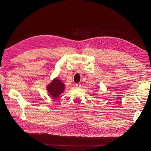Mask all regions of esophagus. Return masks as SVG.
Wrapping results in <instances>:
<instances>
[{
    "instance_id": "1",
    "label": "esophagus",
    "mask_w": 151,
    "mask_h": 151,
    "mask_svg": "<svg viewBox=\"0 0 151 151\" xmlns=\"http://www.w3.org/2000/svg\"><path fill=\"white\" fill-rule=\"evenodd\" d=\"M76 87L78 88H81L82 87V85L80 83H78L76 84Z\"/></svg>"
}]
</instances>
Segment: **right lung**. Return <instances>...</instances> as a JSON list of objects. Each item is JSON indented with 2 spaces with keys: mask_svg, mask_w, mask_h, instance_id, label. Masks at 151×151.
I'll use <instances>...</instances> for the list:
<instances>
[{
  "mask_svg": "<svg viewBox=\"0 0 151 151\" xmlns=\"http://www.w3.org/2000/svg\"><path fill=\"white\" fill-rule=\"evenodd\" d=\"M66 85L58 78H54L47 85V90L52 98H57L65 90Z\"/></svg>",
  "mask_w": 151,
  "mask_h": 151,
  "instance_id": "add662e5",
  "label": "right lung"
}]
</instances>
